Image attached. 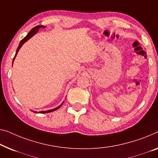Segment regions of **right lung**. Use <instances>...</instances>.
<instances>
[{
  "label": "right lung",
  "mask_w": 158,
  "mask_h": 158,
  "mask_svg": "<svg viewBox=\"0 0 158 158\" xmlns=\"http://www.w3.org/2000/svg\"><path fill=\"white\" fill-rule=\"evenodd\" d=\"M40 27H42V28H44V27H45V26H43V25H37V26H36V27H35L34 28H32V29L30 30V31L29 32V33H28L27 35H26V37H25L24 38H23L22 40L20 41V44H19V45H18V49H17V50H16V53H15V56H14V58H13V61H14V60H15V56H16V55H17V54H18V51H19V49H20V48L21 47L23 46V44L25 43V42H27L28 40H29L30 38H31V37L33 36L34 35H35L37 32V31H38V30H39V28H40ZM64 103V102H63ZM62 103L61 105H60L59 106H57L56 108H55V109H51V110H45V111H44V110H43V111H40L39 113H40V114H45V113H49V112H52V111H54V110H57L60 107H61V106L62 105ZM35 113H37V111H35Z\"/></svg>",
  "instance_id": "add662e5"
}]
</instances>
